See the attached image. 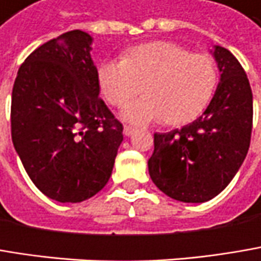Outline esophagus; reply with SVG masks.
I'll list each match as a JSON object with an SVG mask.
<instances>
[{"instance_id":"obj_1","label":"esophagus","mask_w":261,"mask_h":261,"mask_svg":"<svg viewBox=\"0 0 261 261\" xmlns=\"http://www.w3.org/2000/svg\"><path fill=\"white\" fill-rule=\"evenodd\" d=\"M135 132H137V129L132 127V126H124V127H123V134H124L126 137H132Z\"/></svg>"}]
</instances>
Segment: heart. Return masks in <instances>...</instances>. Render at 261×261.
Returning <instances> with one entry per match:
<instances>
[{
    "instance_id": "obj_1",
    "label": "heart",
    "mask_w": 261,
    "mask_h": 261,
    "mask_svg": "<svg viewBox=\"0 0 261 261\" xmlns=\"http://www.w3.org/2000/svg\"><path fill=\"white\" fill-rule=\"evenodd\" d=\"M98 82L103 98L114 107L126 105L144 87L145 96L123 111L127 121L181 126L195 120L213 99L218 69L206 53L156 41L129 48L123 59L103 61Z\"/></svg>"
}]
</instances>
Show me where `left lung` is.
Here are the masks:
<instances>
[{
    "label": "left lung",
    "instance_id": "obj_1",
    "mask_svg": "<svg viewBox=\"0 0 261 261\" xmlns=\"http://www.w3.org/2000/svg\"><path fill=\"white\" fill-rule=\"evenodd\" d=\"M213 55L221 75L210 105L184 127L154 134L148 159L159 190L187 203L221 193L244 163L251 141L252 92L247 74L227 48L215 46Z\"/></svg>",
    "mask_w": 261,
    "mask_h": 261
}]
</instances>
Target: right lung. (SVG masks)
<instances>
[{
    "mask_svg": "<svg viewBox=\"0 0 261 261\" xmlns=\"http://www.w3.org/2000/svg\"><path fill=\"white\" fill-rule=\"evenodd\" d=\"M92 37L69 31L35 48L11 93V140L37 189L83 202L111 177L123 126L99 98Z\"/></svg>",
    "mask_w": 261,
    "mask_h": 261,
    "instance_id": "add662e5",
    "label": "right lung"
}]
</instances>
